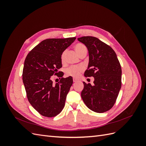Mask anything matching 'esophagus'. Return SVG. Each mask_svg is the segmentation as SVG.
Masks as SVG:
<instances>
[{
    "label": "esophagus",
    "instance_id": "1",
    "mask_svg": "<svg viewBox=\"0 0 146 146\" xmlns=\"http://www.w3.org/2000/svg\"><path fill=\"white\" fill-rule=\"evenodd\" d=\"M77 81H78V80H77V78H73V82H77Z\"/></svg>",
    "mask_w": 146,
    "mask_h": 146
}]
</instances>
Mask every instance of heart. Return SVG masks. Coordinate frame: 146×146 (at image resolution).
<instances>
[{"label":"heart","instance_id":"heart-1","mask_svg":"<svg viewBox=\"0 0 146 146\" xmlns=\"http://www.w3.org/2000/svg\"><path fill=\"white\" fill-rule=\"evenodd\" d=\"M86 48V47L82 44H77L75 46V50L77 52V54L79 55L80 53L83 50ZM66 54V50H64L62 54L61 55V60L62 62H64L65 59V56ZM84 70L83 66H70L66 70V74L68 76H71L74 77H77L79 76V75Z\"/></svg>","mask_w":146,"mask_h":146}]
</instances>
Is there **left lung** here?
<instances>
[{"instance_id":"8db88e82","label":"left lung","mask_w":146,"mask_h":146,"mask_svg":"<svg viewBox=\"0 0 146 146\" xmlns=\"http://www.w3.org/2000/svg\"><path fill=\"white\" fill-rule=\"evenodd\" d=\"M78 40L86 46L89 53V63L84 76L94 78L92 85L83 82L82 98L92 111H107L115 104L121 88L120 63L113 48L98 38L83 36Z\"/></svg>"}]
</instances>
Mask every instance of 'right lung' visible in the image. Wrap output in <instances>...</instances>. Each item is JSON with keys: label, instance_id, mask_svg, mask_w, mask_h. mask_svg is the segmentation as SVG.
Returning <instances> with one entry per match:
<instances>
[{"label": "right lung", "instance_id": "right-lung-1", "mask_svg": "<svg viewBox=\"0 0 146 146\" xmlns=\"http://www.w3.org/2000/svg\"><path fill=\"white\" fill-rule=\"evenodd\" d=\"M76 37L43 40L31 50L24 61L23 80L30 104L41 115L52 117L63 109L66 96L73 83L72 77H62L53 83L52 76L62 67L61 55Z\"/></svg>", "mask_w": 146, "mask_h": 146}]
</instances>
